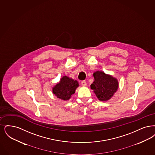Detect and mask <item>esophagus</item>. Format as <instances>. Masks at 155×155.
<instances>
[{
    "label": "esophagus",
    "instance_id": "34e87169",
    "mask_svg": "<svg viewBox=\"0 0 155 155\" xmlns=\"http://www.w3.org/2000/svg\"><path fill=\"white\" fill-rule=\"evenodd\" d=\"M81 84H82V86L85 87V86H87V82L85 80L82 81H81Z\"/></svg>",
    "mask_w": 155,
    "mask_h": 155
}]
</instances>
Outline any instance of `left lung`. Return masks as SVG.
<instances>
[{"mask_svg": "<svg viewBox=\"0 0 155 155\" xmlns=\"http://www.w3.org/2000/svg\"><path fill=\"white\" fill-rule=\"evenodd\" d=\"M94 81L91 85L96 96L101 101H106L111 99L117 91V80L102 71H96L93 73Z\"/></svg>", "mask_w": 155, "mask_h": 155, "instance_id": "obj_1", "label": "left lung"}]
</instances>
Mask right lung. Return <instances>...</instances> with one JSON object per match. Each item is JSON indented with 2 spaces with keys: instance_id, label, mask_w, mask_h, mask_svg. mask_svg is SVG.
<instances>
[{
  "instance_id": "right-lung-1",
  "label": "right lung",
  "mask_w": 155,
  "mask_h": 155,
  "mask_svg": "<svg viewBox=\"0 0 155 155\" xmlns=\"http://www.w3.org/2000/svg\"><path fill=\"white\" fill-rule=\"evenodd\" d=\"M78 83L76 80L64 76L59 83L54 87L52 91L58 98L64 100H68L71 96L75 93V89L78 87Z\"/></svg>"
}]
</instances>
